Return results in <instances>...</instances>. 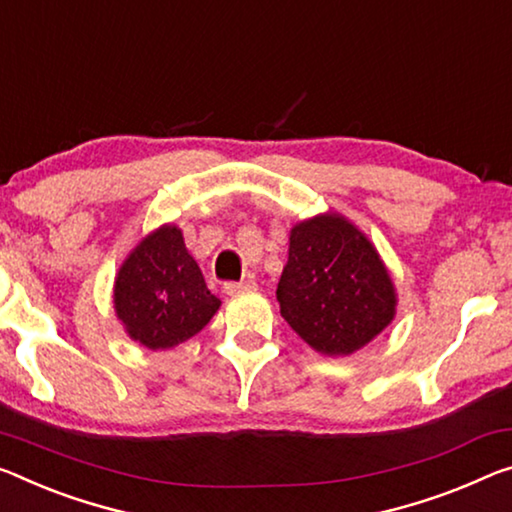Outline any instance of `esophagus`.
<instances>
[{"instance_id": "34e87169", "label": "esophagus", "mask_w": 512, "mask_h": 512, "mask_svg": "<svg viewBox=\"0 0 512 512\" xmlns=\"http://www.w3.org/2000/svg\"><path fill=\"white\" fill-rule=\"evenodd\" d=\"M255 289V282H225L223 285V294L227 296H239L243 291Z\"/></svg>"}]
</instances>
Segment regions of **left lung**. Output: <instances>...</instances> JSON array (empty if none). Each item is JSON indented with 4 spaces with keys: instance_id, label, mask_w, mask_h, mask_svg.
<instances>
[{
    "instance_id": "8db88e82",
    "label": "left lung",
    "mask_w": 512,
    "mask_h": 512,
    "mask_svg": "<svg viewBox=\"0 0 512 512\" xmlns=\"http://www.w3.org/2000/svg\"><path fill=\"white\" fill-rule=\"evenodd\" d=\"M291 330L328 358L371 344L396 316V287L358 225L337 212L298 221L278 291Z\"/></svg>"
}]
</instances>
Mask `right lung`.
<instances>
[{"instance_id":"right-lung-1","label":"right lung","mask_w":512,"mask_h":512,"mask_svg":"<svg viewBox=\"0 0 512 512\" xmlns=\"http://www.w3.org/2000/svg\"><path fill=\"white\" fill-rule=\"evenodd\" d=\"M221 300L207 289L182 230L164 223L136 243L113 282V310L129 339L166 351L207 326Z\"/></svg>"}]
</instances>
